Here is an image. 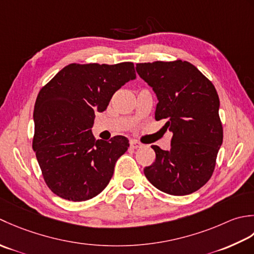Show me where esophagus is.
Returning <instances> with one entry per match:
<instances>
[{
	"label": "esophagus",
	"mask_w": 254,
	"mask_h": 254,
	"mask_svg": "<svg viewBox=\"0 0 254 254\" xmlns=\"http://www.w3.org/2000/svg\"><path fill=\"white\" fill-rule=\"evenodd\" d=\"M141 147H142V144L140 142H138L137 140H130V148L131 149H139Z\"/></svg>",
	"instance_id": "obj_1"
}]
</instances>
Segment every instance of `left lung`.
Instances as JSON below:
<instances>
[{"label": "left lung", "instance_id": "left-lung-1", "mask_svg": "<svg viewBox=\"0 0 254 254\" xmlns=\"http://www.w3.org/2000/svg\"><path fill=\"white\" fill-rule=\"evenodd\" d=\"M137 73L157 94L156 121L173 133L171 149L151 146L156 161L143 169L162 192L182 196L204 186L213 175L222 143L219 97L214 84L188 61L137 64Z\"/></svg>", "mask_w": 254, "mask_h": 254}]
</instances>
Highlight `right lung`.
<instances>
[{
    "label": "right lung",
    "instance_id": "add662e5",
    "mask_svg": "<svg viewBox=\"0 0 254 254\" xmlns=\"http://www.w3.org/2000/svg\"><path fill=\"white\" fill-rule=\"evenodd\" d=\"M136 77L132 62L71 64L41 87L34 108L33 149L46 184L72 201L95 197L113 177L128 139L96 140L91 132L96 112L114 93Z\"/></svg>",
    "mask_w": 254,
    "mask_h": 254
}]
</instances>
